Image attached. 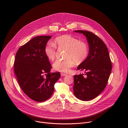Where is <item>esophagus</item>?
I'll return each instance as SVG.
<instances>
[{
  "label": "esophagus",
  "instance_id": "obj_1",
  "mask_svg": "<svg viewBox=\"0 0 128 128\" xmlns=\"http://www.w3.org/2000/svg\"><path fill=\"white\" fill-rule=\"evenodd\" d=\"M60 75H61V76H66L67 74H66V73H60Z\"/></svg>",
  "mask_w": 128,
  "mask_h": 128
}]
</instances>
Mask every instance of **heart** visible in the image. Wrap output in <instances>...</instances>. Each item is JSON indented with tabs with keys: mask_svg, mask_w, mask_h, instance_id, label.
Listing matches in <instances>:
<instances>
[{
	"mask_svg": "<svg viewBox=\"0 0 128 128\" xmlns=\"http://www.w3.org/2000/svg\"><path fill=\"white\" fill-rule=\"evenodd\" d=\"M56 48L66 50L65 59L57 60L53 64L54 70L67 72L73 68L75 64H80L88 58L89 49L88 44L70 35H64L55 38L53 43H48L44 48V53L50 60L56 58Z\"/></svg>",
	"mask_w": 128,
	"mask_h": 128,
	"instance_id": "1",
	"label": "heart"
}]
</instances>
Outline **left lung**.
Here are the masks:
<instances>
[{
    "mask_svg": "<svg viewBox=\"0 0 128 128\" xmlns=\"http://www.w3.org/2000/svg\"><path fill=\"white\" fill-rule=\"evenodd\" d=\"M87 37L89 53L87 59L77 68L85 70L84 74L74 76L73 91L78 99L87 101L94 98L106 86L112 69L108 49L104 41L94 33L75 30Z\"/></svg>",
    "mask_w": 128,
    "mask_h": 128,
    "instance_id": "8db88e82",
    "label": "left lung"
}]
</instances>
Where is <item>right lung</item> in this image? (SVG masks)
I'll use <instances>...</instances> for the list:
<instances>
[{
  "label": "right lung",
  "instance_id": "1",
  "mask_svg": "<svg viewBox=\"0 0 128 128\" xmlns=\"http://www.w3.org/2000/svg\"><path fill=\"white\" fill-rule=\"evenodd\" d=\"M51 37H34L18 49L14 61V72L22 90L38 102L51 96L60 77L59 72H50L52 66L44 53L45 46Z\"/></svg>",
  "mask_w": 128,
  "mask_h": 128
}]
</instances>
